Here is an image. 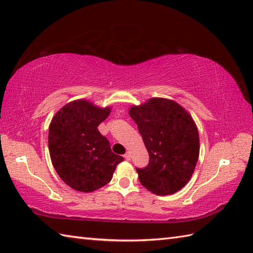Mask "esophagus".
<instances>
[{
    "label": "esophagus",
    "mask_w": 253,
    "mask_h": 253,
    "mask_svg": "<svg viewBox=\"0 0 253 253\" xmlns=\"http://www.w3.org/2000/svg\"><path fill=\"white\" fill-rule=\"evenodd\" d=\"M124 159L127 160V161H129L130 160V153L129 152H126L125 154H124Z\"/></svg>",
    "instance_id": "esophagus-1"
}]
</instances>
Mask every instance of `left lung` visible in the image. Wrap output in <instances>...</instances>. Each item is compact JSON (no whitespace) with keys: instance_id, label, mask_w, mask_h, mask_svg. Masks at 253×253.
<instances>
[{"instance_id":"left-lung-1","label":"left lung","mask_w":253,"mask_h":253,"mask_svg":"<svg viewBox=\"0 0 253 253\" xmlns=\"http://www.w3.org/2000/svg\"><path fill=\"white\" fill-rule=\"evenodd\" d=\"M136 122L149 153V163L136 169L141 185L155 195H171L184 187L199 158V133L192 117L174 101L153 98L132 106Z\"/></svg>"}]
</instances>
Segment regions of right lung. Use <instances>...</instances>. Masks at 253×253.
Listing matches in <instances>:
<instances>
[{"mask_svg":"<svg viewBox=\"0 0 253 253\" xmlns=\"http://www.w3.org/2000/svg\"><path fill=\"white\" fill-rule=\"evenodd\" d=\"M85 100L71 102L53 117L49 151L56 173L73 189L91 192L110 182L124 159L112 152L98 126L110 114Z\"/></svg>","mask_w":253,"mask_h":253,"instance_id":"obj_1","label":"right lung"}]
</instances>
